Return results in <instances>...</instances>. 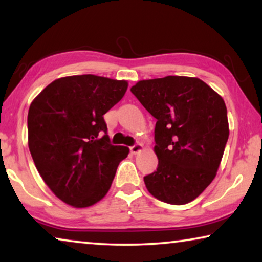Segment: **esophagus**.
Masks as SVG:
<instances>
[{
	"label": "esophagus",
	"mask_w": 262,
	"mask_h": 262,
	"mask_svg": "<svg viewBox=\"0 0 262 262\" xmlns=\"http://www.w3.org/2000/svg\"><path fill=\"white\" fill-rule=\"evenodd\" d=\"M143 149V145L139 144V143H136V144L130 146V151L132 154H138Z\"/></svg>",
	"instance_id": "obj_1"
}]
</instances>
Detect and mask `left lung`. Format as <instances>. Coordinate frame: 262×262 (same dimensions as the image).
<instances>
[{"instance_id":"8db88e82","label":"left lung","mask_w":262,"mask_h":262,"mask_svg":"<svg viewBox=\"0 0 262 262\" xmlns=\"http://www.w3.org/2000/svg\"><path fill=\"white\" fill-rule=\"evenodd\" d=\"M131 93L156 118L159 164L144 177L161 202L194 200L216 177L229 138L224 100L195 77L167 76L139 81Z\"/></svg>"}]
</instances>
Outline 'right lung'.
Instances as JSON below:
<instances>
[{
  "instance_id": "obj_1",
  "label": "right lung",
  "mask_w": 262,
  "mask_h": 262,
  "mask_svg": "<svg viewBox=\"0 0 262 262\" xmlns=\"http://www.w3.org/2000/svg\"><path fill=\"white\" fill-rule=\"evenodd\" d=\"M126 89V81L76 75L53 81L31 103L32 159L45 184L64 203L87 207L108 192L128 148L111 144L103 114Z\"/></svg>"
}]
</instances>
